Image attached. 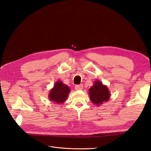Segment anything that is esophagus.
Masks as SVG:
<instances>
[{"label": "esophagus", "instance_id": "obj_1", "mask_svg": "<svg viewBox=\"0 0 151 151\" xmlns=\"http://www.w3.org/2000/svg\"><path fill=\"white\" fill-rule=\"evenodd\" d=\"M83 88V85L82 84L78 85H76V86H75V89L76 90H81Z\"/></svg>", "mask_w": 151, "mask_h": 151}]
</instances>
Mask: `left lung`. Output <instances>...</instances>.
<instances>
[{
    "instance_id": "1",
    "label": "left lung",
    "mask_w": 151,
    "mask_h": 151,
    "mask_svg": "<svg viewBox=\"0 0 151 151\" xmlns=\"http://www.w3.org/2000/svg\"><path fill=\"white\" fill-rule=\"evenodd\" d=\"M88 91L90 100L97 106L108 101L110 98L111 94L107 86L104 85L100 80H95Z\"/></svg>"
}]
</instances>
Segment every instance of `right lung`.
<instances>
[{"label":"right lung","instance_id":"1","mask_svg":"<svg viewBox=\"0 0 151 151\" xmlns=\"http://www.w3.org/2000/svg\"><path fill=\"white\" fill-rule=\"evenodd\" d=\"M70 91L69 86L59 80L55 83L53 88L50 90L48 98L54 103L63 104L66 100Z\"/></svg>","mask_w":151,"mask_h":151}]
</instances>
